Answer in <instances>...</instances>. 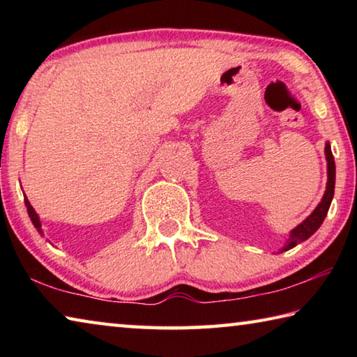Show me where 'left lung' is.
<instances>
[{
  "label": "left lung",
  "mask_w": 357,
  "mask_h": 357,
  "mask_svg": "<svg viewBox=\"0 0 357 357\" xmlns=\"http://www.w3.org/2000/svg\"><path fill=\"white\" fill-rule=\"evenodd\" d=\"M324 154H326V162H328V183H326V190L321 202L318 203V206L313 209V213L307 217L304 222H301L298 227L289 231L287 243L282 245V249H279V253L293 249V247L309 239L312 234L321 227V223L324 222V217L328 215L331 202L332 198H334V187H335V162H334V155H332L329 142H326Z\"/></svg>",
  "instance_id": "8db88e82"
}]
</instances>
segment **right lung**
<instances>
[{"label":"right lung","mask_w":357,"mask_h":357,"mask_svg":"<svg viewBox=\"0 0 357 357\" xmlns=\"http://www.w3.org/2000/svg\"><path fill=\"white\" fill-rule=\"evenodd\" d=\"M25 206H26V211H28V215H29V219H31V222H33V225H34V228L38 229L39 231V234H42V236H44V231H42V223H40V219H39V215H38V213H36L34 211V208L31 206V203L28 202V198H26V195H25Z\"/></svg>","instance_id":"1"}]
</instances>
